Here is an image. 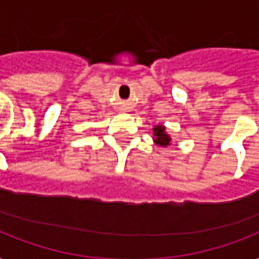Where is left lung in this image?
Wrapping results in <instances>:
<instances>
[{"instance_id":"obj_1","label":"left lung","mask_w":259,"mask_h":259,"mask_svg":"<svg viewBox=\"0 0 259 259\" xmlns=\"http://www.w3.org/2000/svg\"><path fill=\"white\" fill-rule=\"evenodd\" d=\"M153 134H154V142H156V145H160V146L170 145V137L166 134L165 126H162V125L154 126Z\"/></svg>"}]
</instances>
